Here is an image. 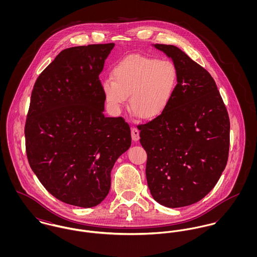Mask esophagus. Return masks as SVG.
Masks as SVG:
<instances>
[{
  "label": "esophagus",
  "mask_w": 257,
  "mask_h": 257,
  "mask_svg": "<svg viewBox=\"0 0 257 257\" xmlns=\"http://www.w3.org/2000/svg\"><path fill=\"white\" fill-rule=\"evenodd\" d=\"M132 139L134 142H138L140 140V131L137 127H132Z\"/></svg>",
  "instance_id": "1"
}]
</instances>
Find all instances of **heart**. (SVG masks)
Returning <instances> with one entry per match:
<instances>
[{
	"label": "heart",
	"mask_w": 257,
	"mask_h": 257,
	"mask_svg": "<svg viewBox=\"0 0 257 257\" xmlns=\"http://www.w3.org/2000/svg\"><path fill=\"white\" fill-rule=\"evenodd\" d=\"M111 78L102 82L107 105L119 112L127 97L130 109L145 119L160 116L168 109L178 85V69L168 59L132 55L112 69Z\"/></svg>",
	"instance_id": "b5f03b06"
}]
</instances>
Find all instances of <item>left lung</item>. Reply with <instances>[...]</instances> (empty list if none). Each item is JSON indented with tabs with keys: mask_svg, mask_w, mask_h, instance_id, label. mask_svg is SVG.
I'll return each instance as SVG.
<instances>
[{
	"mask_svg": "<svg viewBox=\"0 0 257 257\" xmlns=\"http://www.w3.org/2000/svg\"><path fill=\"white\" fill-rule=\"evenodd\" d=\"M178 69L174 97L160 116L140 124L147 153V185L153 199L168 208L202 200L225 168L229 117L215 80L174 45L154 44Z\"/></svg>",
	"mask_w": 257,
	"mask_h": 257,
	"instance_id": "left-lung-1",
	"label": "left lung"
}]
</instances>
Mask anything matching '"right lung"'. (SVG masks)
Returning a JSON list of instances; mask_svg holds the SVG:
<instances>
[{"label": "right lung", "instance_id": "obj_1", "mask_svg": "<svg viewBox=\"0 0 257 257\" xmlns=\"http://www.w3.org/2000/svg\"><path fill=\"white\" fill-rule=\"evenodd\" d=\"M114 43L62 50L35 83L25 125L26 150L40 183L82 208L109 194L110 171L132 145L121 117L104 115L99 75Z\"/></svg>", "mask_w": 257, "mask_h": 257}]
</instances>
